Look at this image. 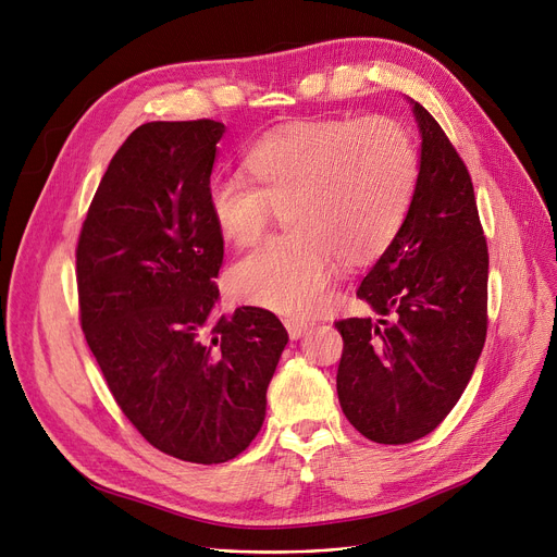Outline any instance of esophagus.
<instances>
[{"label":"esophagus","mask_w":557,"mask_h":557,"mask_svg":"<svg viewBox=\"0 0 557 557\" xmlns=\"http://www.w3.org/2000/svg\"><path fill=\"white\" fill-rule=\"evenodd\" d=\"M285 329H287L292 339H299V337H304L312 329V323L310 321H301V319H285Z\"/></svg>","instance_id":"1"}]
</instances>
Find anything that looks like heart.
Segmentation results:
<instances>
[{
	"instance_id": "b5f03b06",
	"label": "heart",
	"mask_w": 557,
	"mask_h": 557,
	"mask_svg": "<svg viewBox=\"0 0 557 557\" xmlns=\"http://www.w3.org/2000/svg\"><path fill=\"white\" fill-rule=\"evenodd\" d=\"M249 175H220L209 209L220 234L251 245L284 207L287 234L243 256L226 274L240 301L310 317L329 301L342 256H377L407 215L420 159L409 129L388 116L329 119L283 129L245 157Z\"/></svg>"
}]
</instances>
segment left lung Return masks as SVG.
<instances>
[{
	"label": "left lung",
	"instance_id": "8db88e82",
	"mask_svg": "<svg viewBox=\"0 0 557 557\" xmlns=\"http://www.w3.org/2000/svg\"><path fill=\"white\" fill-rule=\"evenodd\" d=\"M420 173L409 213L357 287L382 317L335 321L337 396L369 441L434 432L466 391L487 333V243L472 177L438 121L413 103Z\"/></svg>",
	"mask_w": 557,
	"mask_h": 557
}]
</instances>
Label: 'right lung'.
<instances>
[{
	"mask_svg": "<svg viewBox=\"0 0 557 557\" xmlns=\"http://www.w3.org/2000/svg\"><path fill=\"white\" fill-rule=\"evenodd\" d=\"M224 123L150 121L112 157L76 247L81 329L110 394L159 451L224 463L263 428L287 344L270 310L213 314L224 240L209 209Z\"/></svg>",
	"mask_w": 557,
	"mask_h": 557,
	"instance_id": "1",
	"label": "right lung"
}]
</instances>
